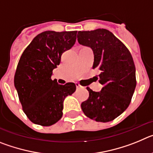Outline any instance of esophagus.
<instances>
[{
  "label": "esophagus",
  "mask_w": 153,
  "mask_h": 153,
  "mask_svg": "<svg viewBox=\"0 0 153 153\" xmlns=\"http://www.w3.org/2000/svg\"><path fill=\"white\" fill-rule=\"evenodd\" d=\"M76 89H78V90H79V89L83 88V86H81V85L79 84V83H76Z\"/></svg>",
  "instance_id": "obj_1"
}]
</instances>
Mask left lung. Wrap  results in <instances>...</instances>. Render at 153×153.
I'll return each mask as SVG.
<instances>
[{
    "label": "left lung",
    "instance_id": "obj_1",
    "mask_svg": "<svg viewBox=\"0 0 153 153\" xmlns=\"http://www.w3.org/2000/svg\"><path fill=\"white\" fill-rule=\"evenodd\" d=\"M79 44L88 46L94 53L93 69L100 70V92L86 87L89 97L81 103L82 110L97 122L112 121L122 114L132 100L136 86V67L130 52L106 29L79 31Z\"/></svg>",
    "mask_w": 153,
    "mask_h": 153
}]
</instances>
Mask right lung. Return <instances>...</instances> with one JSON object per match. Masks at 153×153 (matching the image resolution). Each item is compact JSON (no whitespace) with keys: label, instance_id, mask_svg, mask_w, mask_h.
Instances as JSON below:
<instances>
[{"label":"right lung","instance_id":"right-lung-1","mask_svg":"<svg viewBox=\"0 0 153 153\" xmlns=\"http://www.w3.org/2000/svg\"><path fill=\"white\" fill-rule=\"evenodd\" d=\"M77 31H44L36 36L21 55L15 75L23 111L31 122L43 126L56 123L63 116V100L76 90L74 83L59 85L51 79L63 53L74 45Z\"/></svg>","mask_w":153,"mask_h":153}]
</instances>
